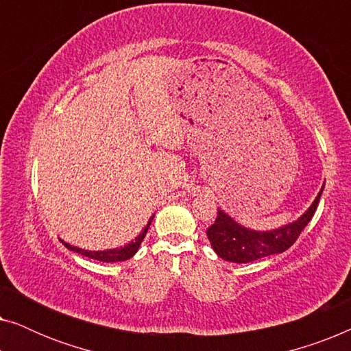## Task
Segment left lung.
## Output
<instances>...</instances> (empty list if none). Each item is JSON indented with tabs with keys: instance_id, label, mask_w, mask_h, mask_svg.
<instances>
[{
	"instance_id": "obj_1",
	"label": "left lung",
	"mask_w": 351,
	"mask_h": 351,
	"mask_svg": "<svg viewBox=\"0 0 351 351\" xmlns=\"http://www.w3.org/2000/svg\"><path fill=\"white\" fill-rule=\"evenodd\" d=\"M321 193H323V189L316 196L313 204L299 220L271 230V232H256V230L244 228L223 210L219 209L215 222L206 232L210 246L223 261L237 263L254 262L262 257L271 256V254L285 252L297 241V238L300 237V233L313 217Z\"/></svg>"
}]
</instances>
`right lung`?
I'll return each instance as SVG.
<instances>
[{
    "label": "right lung",
    "mask_w": 351,
    "mask_h": 351,
    "mask_svg": "<svg viewBox=\"0 0 351 351\" xmlns=\"http://www.w3.org/2000/svg\"><path fill=\"white\" fill-rule=\"evenodd\" d=\"M153 217L150 219V222L147 223V227L142 230V233L138 234V237L134 239V241H131L129 244H126V246L123 247H118V249H108V251H86V249H80V247H75L71 246V244L62 241V244L66 249H70V251H75L81 254V256H86L89 258H94V261H100V262H123V261H128V258H131L134 254L137 252L138 246H141L143 238H145V234L148 232V227H150Z\"/></svg>",
    "instance_id": "right-lung-1"
}]
</instances>
